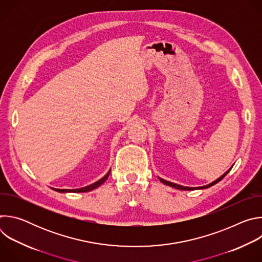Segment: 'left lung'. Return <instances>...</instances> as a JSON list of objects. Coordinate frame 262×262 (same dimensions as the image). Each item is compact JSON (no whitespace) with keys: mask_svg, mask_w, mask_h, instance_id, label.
<instances>
[{"mask_svg":"<svg viewBox=\"0 0 262 262\" xmlns=\"http://www.w3.org/2000/svg\"><path fill=\"white\" fill-rule=\"evenodd\" d=\"M232 167L233 166H231V168L226 172V173H224L221 177H219L217 179H215L214 181H212L211 183H209V184H207V185H203V186H198V188H189V186H183V185H179V184H177V183H173V182H171V181H168V180H165V179H163V178H161V177H159L160 178V180H161V182H163L164 184H166V185H169V186H172V188H174V189H177V190H182V191H194V190H203V189H207V188H209V186H211V185H213V184H215V183H217L219 181H221L224 177H225L227 174H228V172L232 169Z\"/></svg>","mask_w":262,"mask_h":262,"instance_id":"left-lung-1","label":"left lung"}]
</instances>
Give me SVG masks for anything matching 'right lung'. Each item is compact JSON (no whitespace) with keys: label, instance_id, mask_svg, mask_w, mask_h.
<instances>
[{"label":"right lung","instance_id":"right-lung-1","mask_svg":"<svg viewBox=\"0 0 262 262\" xmlns=\"http://www.w3.org/2000/svg\"><path fill=\"white\" fill-rule=\"evenodd\" d=\"M110 172H111V170L101 178V179H99L98 181H96V182H94V183H92V184H90V185H87V186H85V188H81V189H73V190H66V189H54V188H52L54 191H56V192H59V193H84V192H90V191H92V190H94V189H96V188H98L99 185H101L106 179H107V177H108V175H110Z\"/></svg>","mask_w":262,"mask_h":262}]
</instances>
